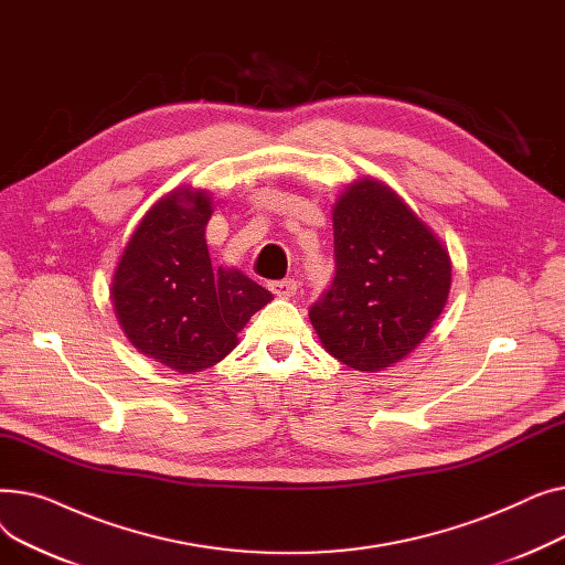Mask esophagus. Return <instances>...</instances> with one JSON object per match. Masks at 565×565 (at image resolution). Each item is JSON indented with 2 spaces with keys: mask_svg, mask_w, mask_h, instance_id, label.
<instances>
[{
  "mask_svg": "<svg viewBox=\"0 0 565 565\" xmlns=\"http://www.w3.org/2000/svg\"><path fill=\"white\" fill-rule=\"evenodd\" d=\"M267 288H270L275 295H279V298H290V295L298 292V281H295V279H279V281L267 284Z\"/></svg>",
  "mask_w": 565,
  "mask_h": 565,
  "instance_id": "esophagus-1",
  "label": "esophagus"
}]
</instances>
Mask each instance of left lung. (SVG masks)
I'll use <instances>...</instances> for the list:
<instances>
[{
  "mask_svg": "<svg viewBox=\"0 0 565 565\" xmlns=\"http://www.w3.org/2000/svg\"><path fill=\"white\" fill-rule=\"evenodd\" d=\"M334 279L309 318L332 358L382 371L417 348L451 288V258L437 235L384 183L362 178L334 211Z\"/></svg>",
  "mask_w": 565,
  "mask_h": 565,
  "instance_id": "8db88e82",
  "label": "left lung"
}]
</instances>
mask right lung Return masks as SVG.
<instances>
[{
    "instance_id": "1",
    "label": "right lung",
    "mask_w": 565,
    "mask_h": 565,
    "mask_svg": "<svg viewBox=\"0 0 565 565\" xmlns=\"http://www.w3.org/2000/svg\"><path fill=\"white\" fill-rule=\"evenodd\" d=\"M213 201L175 190L146 213L111 281V305L130 343L148 358L196 373L224 360L237 332L273 300L241 270H213L205 226Z\"/></svg>"
}]
</instances>
